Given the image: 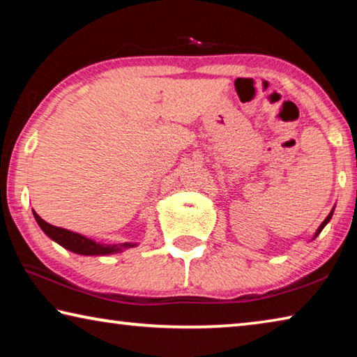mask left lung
I'll return each instance as SVG.
<instances>
[{
  "label": "left lung",
  "mask_w": 357,
  "mask_h": 357,
  "mask_svg": "<svg viewBox=\"0 0 357 357\" xmlns=\"http://www.w3.org/2000/svg\"><path fill=\"white\" fill-rule=\"evenodd\" d=\"M331 217H332V213H331V214H329L328 217H326V219H324V222L321 223V225H319V228H318V231H317V234H315V236H318V234H319V233H321V229H323V228L326 227V223H328V222L331 220Z\"/></svg>",
  "instance_id": "obj_1"
}]
</instances>
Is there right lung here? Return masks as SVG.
Instances as JSON below:
<instances>
[{
	"instance_id": "obj_1",
	"label": "right lung",
	"mask_w": 357,
	"mask_h": 357,
	"mask_svg": "<svg viewBox=\"0 0 357 357\" xmlns=\"http://www.w3.org/2000/svg\"><path fill=\"white\" fill-rule=\"evenodd\" d=\"M34 217H36V222L39 223V227L44 229V233L48 238L56 241V243L61 244L64 249L75 252V253H80V255H107V253L118 252L121 249H130V247L135 245L130 243L113 244V245L99 244V243H96V241L82 236V234L72 233V231H69V229L53 227V225H50V223H47L44 219H40V217L36 213H34Z\"/></svg>"
}]
</instances>
